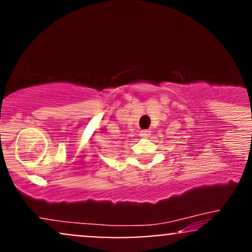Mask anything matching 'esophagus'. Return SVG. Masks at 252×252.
<instances>
[{
  "label": "esophagus",
  "mask_w": 252,
  "mask_h": 252,
  "mask_svg": "<svg viewBox=\"0 0 252 252\" xmlns=\"http://www.w3.org/2000/svg\"><path fill=\"white\" fill-rule=\"evenodd\" d=\"M140 135H141V137H149L150 131L149 130H141Z\"/></svg>",
  "instance_id": "1"
}]
</instances>
